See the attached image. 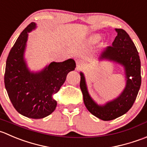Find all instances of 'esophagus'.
Here are the masks:
<instances>
[{
    "mask_svg": "<svg viewBox=\"0 0 147 147\" xmlns=\"http://www.w3.org/2000/svg\"><path fill=\"white\" fill-rule=\"evenodd\" d=\"M83 66H84V63H83L82 61L80 60V59H78V60H76V68H77V69H82Z\"/></svg>",
    "mask_w": 147,
    "mask_h": 147,
    "instance_id": "34e87169",
    "label": "esophagus"
}]
</instances>
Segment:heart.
<instances>
[{
  "label": "heart",
  "mask_w": 147,
  "mask_h": 147,
  "mask_svg": "<svg viewBox=\"0 0 147 147\" xmlns=\"http://www.w3.org/2000/svg\"><path fill=\"white\" fill-rule=\"evenodd\" d=\"M100 38V36L99 35H94V36H91L90 37V40L92 42H96L99 40Z\"/></svg>",
  "instance_id": "heart-1"
}]
</instances>
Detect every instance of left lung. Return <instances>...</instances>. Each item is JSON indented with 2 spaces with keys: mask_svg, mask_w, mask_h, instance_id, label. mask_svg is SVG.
<instances>
[{
  "mask_svg": "<svg viewBox=\"0 0 147 147\" xmlns=\"http://www.w3.org/2000/svg\"><path fill=\"white\" fill-rule=\"evenodd\" d=\"M117 36L112 46L103 49L98 61H109L123 67L126 85L121 94L104 104H98L89 94L84 74L80 72V88L84 96V102L90 113L103 121L115 119L126 114L136 100L142 82L141 61L139 53L129 34L123 29L116 28Z\"/></svg>",
  "mask_w": 147,
  "mask_h": 147,
  "instance_id": "left-lung-1",
  "label": "left lung"
}]
</instances>
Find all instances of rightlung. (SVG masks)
<instances>
[{"instance_id":"1","label":"right lung","mask_w":147,"mask_h":147,"mask_svg":"<svg viewBox=\"0 0 147 147\" xmlns=\"http://www.w3.org/2000/svg\"><path fill=\"white\" fill-rule=\"evenodd\" d=\"M32 22L20 34L6 61L4 82L10 100L17 111L30 119L50 115L57 102L53 96L65 82L66 76L76 68L72 59L51 62L38 71L29 69L25 59L28 33L36 28Z\"/></svg>"}]
</instances>
